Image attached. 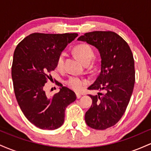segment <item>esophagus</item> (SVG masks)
<instances>
[{"mask_svg":"<svg viewBox=\"0 0 151 151\" xmlns=\"http://www.w3.org/2000/svg\"><path fill=\"white\" fill-rule=\"evenodd\" d=\"M76 96H77V99H79L81 96V95L80 94V93H76Z\"/></svg>","mask_w":151,"mask_h":151,"instance_id":"34e87169","label":"esophagus"}]
</instances>
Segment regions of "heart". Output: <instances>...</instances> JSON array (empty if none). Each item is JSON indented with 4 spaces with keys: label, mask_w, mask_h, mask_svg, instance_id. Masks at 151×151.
I'll return each instance as SVG.
<instances>
[{
    "label": "heart",
    "mask_w": 151,
    "mask_h": 151,
    "mask_svg": "<svg viewBox=\"0 0 151 151\" xmlns=\"http://www.w3.org/2000/svg\"><path fill=\"white\" fill-rule=\"evenodd\" d=\"M74 52L76 57L85 65H89L94 58V52L91 47L86 43H81L75 46V47L74 48ZM65 56V52L60 53V55H59L57 61V67L58 69H62L64 67ZM87 84L88 81L85 79L78 77H70L67 81V84L69 87L77 91L84 89V86Z\"/></svg>",
    "instance_id": "1"
}]
</instances>
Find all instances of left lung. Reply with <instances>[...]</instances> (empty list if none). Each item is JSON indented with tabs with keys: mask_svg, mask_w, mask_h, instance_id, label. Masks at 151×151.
Masks as SVG:
<instances>
[{
	"mask_svg": "<svg viewBox=\"0 0 151 151\" xmlns=\"http://www.w3.org/2000/svg\"><path fill=\"white\" fill-rule=\"evenodd\" d=\"M77 40L96 47L101 55V72L88 89L106 91L103 94L89 95L92 104L86 112L85 121L91 129H106L121 119L132 95L135 84L132 52L128 43L111 31L86 32Z\"/></svg>",
	"mask_w": 151,
	"mask_h": 151,
	"instance_id": "left-lung-1",
	"label": "left lung"
}]
</instances>
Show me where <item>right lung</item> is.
I'll return each instance as SVG.
<instances>
[{"mask_svg": "<svg viewBox=\"0 0 151 151\" xmlns=\"http://www.w3.org/2000/svg\"><path fill=\"white\" fill-rule=\"evenodd\" d=\"M77 33L29 35L17 45L11 75L19 106L27 120L41 129L55 130L63 124L65 109L77 99L75 93L62 86L52 96L45 84L52 78L58 58Z\"/></svg>", "mask_w": 151, "mask_h": 151, "instance_id": "right-lung-1", "label": "right lung"}]
</instances>
